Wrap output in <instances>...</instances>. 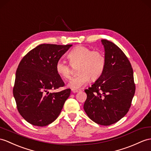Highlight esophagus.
<instances>
[{
  "mask_svg": "<svg viewBox=\"0 0 151 151\" xmlns=\"http://www.w3.org/2000/svg\"><path fill=\"white\" fill-rule=\"evenodd\" d=\"M72 91L73 93H78V92H79V91H81L80 90H76V89H72Z\"/></svg>",
  "mask_w": 151,
  "mask_h": 151,
  "instance_id": "obj_1",
  "label": "esophagus"
}]
</instances>
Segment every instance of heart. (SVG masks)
Masks as SVG:
<instances>
[{
	"label": "heart",
	"instance_id": "1",
	"mask_svg": "<svg viewBox=\"0 0 151 151\" xmlns=\"http://www.w3.org/2000/svg\"><path fill=\"white\" fill-rule=\"evenodd\" d=\"M67 58L72 65H79L77 72L79 74L72 78L68 86L73 89L82 88L90 81L98 79L103 73L106 67V58L99 51H93L90 48L79 45L68 54ZM55 69L62 79H67L71 76L70 65L62 60L56 63Z\"/></svg>",
	"mask_w": 151,
	"mask_h": 151
}]
</instances>
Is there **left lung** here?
Masks as SVG:
<instances>
[{
  "mask_svg": "<svg viewBox=\"0 0 151 151\" xmlns=\"http://www.w3.org/2000/svg\"><path fill=\"white\" fill-rule=\"evenodd\" d=\"M106 67L88 89L84 109L88 117L102 126L116 123L126 115L135 92L133 70L125 54L115 43L102 40Z\"/></svg>",
  "mask_w": 151,
  "mask_h": 151,
  "instance_id": "left-lung-1",
  "label": "left lung"
}]
</instances>
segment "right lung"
<instances>
[{
	"label": "right lung",
	"instance_id": "right-lung-1",
	"mask_svg": "<svg viewBox=\"0 0 151 151\" xmlns=\"http://www.w3.org/2000/svg\"><path fill=\"white\" fill-rule=\"evenodd\" d=\"M72 45L42 44L18 65L13 96L21 116L33 126H45L60 115L70 89L50 93L65 83L55 69L56 62Z\"/></svg>",
	"mask_w": 151,
	"mask_h": 151
}]
</instances>
